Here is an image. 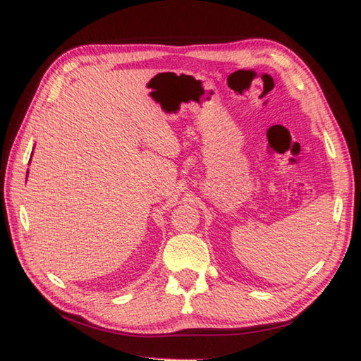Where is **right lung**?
<instances>
[{"label":"right lung","instance_id":"obj_1","mask_svg":"<svg viewBox=\"0 0 361 361\" xmlns=\"http://www.w3.org/2000/svg\"><path fill=\"white\" fill-rule=\"evenodd\" d=\"M27 172H29V171H27Z\"/></svg>","mask_w":361,"mask_h":361}]
</instances>
